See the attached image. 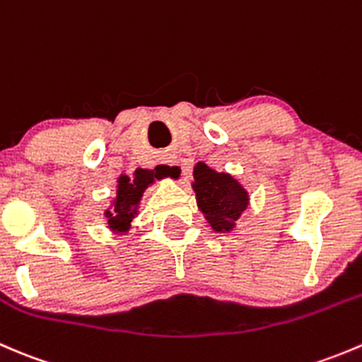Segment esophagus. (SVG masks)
Here are the masks:
<instances>
[{"instance_id":"34e87169","label":"esophagus","mask_w":362,"mask_h":362,"mask_svg":"<svg viewBox=\"0 0 362 362\" xmlns=\"http://www.w3.org/2000/svg\"><path fill=\"white\" fill-rule=\"evenodd\" d=\"M160 169H162V174L167 177H173V180H182L186 169L181 162H177L174 156L167 155L160 160Z\"/></svg>"}]
</instances>
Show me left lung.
I'll use <instances>...</instances> for the list:
<instances>
[{"label": "left lung", "instance_id": "1", "mask_svg": "<svg viewBox=\"0 0 362 362\" xmlns=\"http://www.w3.org/2000/svg\"><path fill=\"white\" fill-rule=\"evenodd\" d=\"M192 188L209 227L218 234H232L250 206V193L241 181L228 173H218L206 162H197Z\"/></svg>", "mask_w": 362, "mask_h": 362}]
</instances>
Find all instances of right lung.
<instances>
[{
	"mask_svg": "<svg viewBox=\"0 0 362 362\" xmlns=\"http://www.w3.org/2000/svg\"><path fill=\"white\" fill-rule=\"evenodd\" d=\"M163 174L158 169H135L132 176L121 174L117 177L116 195L110 199L109 207L103 211V216L107 218V228L114 235H128L132 227V220L139 214L141 200L144 197L146 189L155 185L156 181H162Z\"/></svg>",
	"mask_w": 362,
	"mask_h": 362,
	"instance_id": "1",
	"label": "right lung"
}]
</instances>
